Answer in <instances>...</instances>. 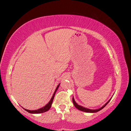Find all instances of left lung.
<instances>
[{
	"label": "left lung",
	"instance_id": "1",
	"mask_svg": "<svg viewBox=\"0 0 131 131\" xmlns=\"http://www.w3.org/2000/svg\"><path fill=\"white\" fill-rule=\"evenodd\" d=\"M110 100H111V99H110L108 101V102L105 104V105L102 106V107H101V108H100L96 109V110H91V109H88V108H84V107H81V106H80L79 105H78V104L76 103L74 99V97H72V102H73V104H74V105L75 107L77 108L80 111H84V112H87V113H96V112H97V111H100L101 110H102V108H104L105 107V106L107 105V104L108 103V102H110Z\"/></svg>",
	"mask_w": 131,
	"mask_h": 131
}]
</instances>
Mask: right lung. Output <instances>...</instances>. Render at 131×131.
<instances>
[{
    "label": "right lung",
    "instance_id": "1",
    "mask_svg": "<svg viewBox=\"0 0 131 131\" xmlns=\"http://www.w3.org/2000/svg\"><path fill=\"white\" fill-rule=\"evenodd\" d=\"M59 86H60V84L58 85V86H57L56 89V90L54 92V93L53 96H52L51 99H50V102H48V103L46 105L44 106V107H42V108H41L38 109V110H26V109H24L26 111H27V112L30 113H32V114H39V113H45L46 112V111H47L49 110V109L51 108V104L53 103V99H54V95H55V93L56 92L57 89L59 88Z\"/></svg>",
    "mask_w": 131,
    "mask_h": 131
}]
</instances>
